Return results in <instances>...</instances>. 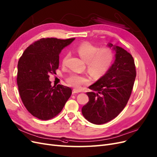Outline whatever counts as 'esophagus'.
<instances>
[{
	"label": "esophagus",
	"mask_w": 157,
	"mask_h": 157,
	"mask_svg": "<svg viewBox=\"0 0 157 157\" xmlns=\"http://www.w3.org/2000/svg\"><path fill=\"white\" fill-rule=\"evenodd\" d=\"M78 93H79V91H78V90H75V89H73V90H72V94H78Z\"/></svg>",
	"instance_id": "1"
}]
</instances>
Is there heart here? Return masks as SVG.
<instances>
[{
  "label": "heart",
  "instance_id": "obj_1",
  "mask_svg": "<svg viewBox=\"0 0 157 157\" xmlns=\"http://www.w3.org/2000/svg\"><path fill=\"white\" fill-rule=\"evenodd\" d=\"M76 52L83 60L87 63L89 73L94 78H100L108 71L113 60V52L108 47L100 48L97 45L89 42H83L76 48ZM69 58V54L64 55L63 58V65H66ZM67 82L72 87L81 89L83 85L90 82L85 75L72 74L67 78Z\"/></svg>",
  "mask_w": 157,
  "mask_h": 157
}]
</instances>
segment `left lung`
Returning <instances> with one entry per match:
<instances>
[{"label":"left lung","mask_w":157,"mask_h":157,"mask_svg":"<svg viewBox=\"0 0 157 157\" xmlns=\"http://www.w3.org/2000/svg\"><path fill=\"white\" fill-rule=\"evenodd\" d=\"M110 48L113 47L109 44ZM115 60L105 74L89 87V101L82 108L84 117L95 124L112 121L123 111L130 97L136 76L134 60L123 48L114 46Z\"/></svg>","instance_id":"1"}]
</instances>
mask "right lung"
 Masks as SVG:
<instances>
[{
  "instance_id": "obj_1",
  "label": "right lung",
  "mask_w": 157,
  "mask_h": 157,
  "mask_svg": "<svg viewBox=\"0 0 157 157\" xmlns=\"http://www.w3.org/2000/svg\"><path fill=\"white\" fill-rule=\"evenodd\" d=\"M75 38H44L25 50L17 64V83L20 97L28 112L41 120L57 116L72 94L62 85L52 86L50 74H56L61 50Z\"/></svg>"
}]
</instances>
